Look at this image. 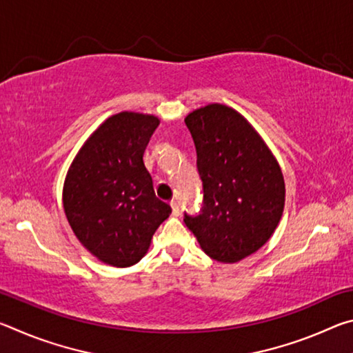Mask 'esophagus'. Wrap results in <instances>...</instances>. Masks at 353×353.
<instances>
[{"instance_id":"1","label":"esophagus","mask_w":353,"mask_h":353,"mask_svg":"<svg viewBox=\"0 0 353 353\" xmlns=\"http://www.w3.org/2000/svg\"><path fill=\"white\" fill-rule=\"evenodd\" d=\"M170 205L172 208V214H174V216H177V214L181 213V208H179V202L177 201H171Z\"/></svg>"}]
</instances>
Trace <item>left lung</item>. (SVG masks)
I'll return each mask as SVG.
<instances>
[{"label": "left lung", "instance_id": "1", "mask_svg": "<svg viewBox=\"0 0 353 353\" xmlns=\"http://www.w3.org/2000/svg\"><path fill=\"white\" fill-rule=\"evenodd\" d=\"M185 124L198 154L204 207L183 221L208 256L236 263L277 229L285 207L282 170L252 124L229 105L201 107Z\"/></svg>", "mask_w": 353, "mask_h": 353}]
</instances>
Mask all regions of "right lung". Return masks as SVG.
<instances>
[{
  "mask_svg": "<svg viewBox=\"0 0 353 353\" xmlns=\"http://www.w3.org/2000/svg\"><path fill=\"white\" fill-rule=\"evenodd\" d=\"M160 119L139 112L112 115L88 137L63 182V210L74 235L99 261L139 263L171 207L154 193L143 162Z\"/></svg>",
  "mask_w": 353,
  "mask_h": 353,
  "instance_id": "add662e5",
  "label": "right lung"
}]
</instances>
